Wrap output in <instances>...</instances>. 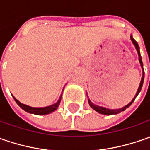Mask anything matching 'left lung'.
Listing matches in <instances>:
<instances>
[{
    "label": "left lung",
    "instance_id": "8db88e82",
    "mask_svg": "<svg viewBox=\"0 0 150 150\" xmlns=\"http://www.w3.org/2000/svg\"><path fill=\"white\" fill-rule=\"evenodd\" d=\"M130 39H131V41H132V42L133 44L134 45V47H135V49L137 51V52H138V55H139V63H140V66L142 67V70H143V72H142V78H141V81H140V83H139V88L137 90V93H136L135 96H134V98L132 99V101L130 102L129 103H128L127 105H125L123 108H116V109H110V108H104V107H101L98 106V105H96L94 103H93L91 100H90L89 98H88V93H87V96H88V103H89L90 107L93 108V109H94L96 112H99L101 114H104V115H112V114H117V113H119V112H121L122 111H124L126 108H128L129 107L134 103V101L136 98V97L138 96V94L139 93V92L141 91L142 87H143V83H144V67H143V62H142V57H141V55H140V52H139V45L137 43V42H136L135 40L133 38V36L132 35H130Z\"/></svg>",
    "mask_w": 150,
    "mask_h": 150
}]
</instances>
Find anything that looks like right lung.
Listing matches in <instances>:
<instances>
[{
  "instance_id": "1",
  "label": "right lung",
  "mask_w": 150,
  "mask_h": 150,
  "mask_svg": "<svg viewBox=\"0 0 150 150\" xmlns=\"http://www.w3.org/2000/svg\"><path fill=\"white\" fill-rule=\"evenodd\" d=\"M12 97H13V98H14L15 101H16V103L23 110H25V111L27 112H30V113L37 114V115H45V114H48V113L54 112L55 110H57V108L59 106L61 99H62V94H61L60 98H59V99L57 100V102L53 103V104H52V105H50V106L43 107V108H34V107L28 106V105H26V104H24V103H21V102H19V101L15 98L14 96H12Z\"/></svg>"
}]
</instances>
